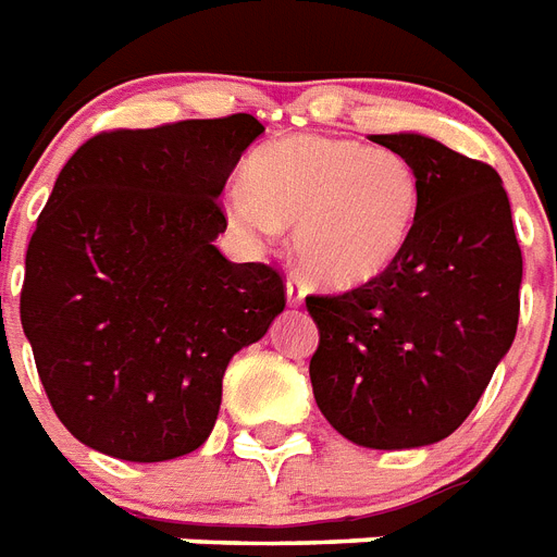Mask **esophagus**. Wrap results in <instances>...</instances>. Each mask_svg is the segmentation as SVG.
Returning a JSON list of instances; mask_svg holds the SVG:
<instances>
[{
	"instance_id": "esophagus-1",
	"label": "esophagus",
	"mask_w": 557,
	"mask_h": 557,
	"mask_svg": "<svg viewBox=\"0 0 557 557\" xmlns=\"http://www.w3.org/2000/svg\"><path fill=\"white\" fill-rule=\"evenodd\" d=\"M284 287H287V305L299 307L301 301H305V284H301L299 278H293V275H290Z\"/></svg>"
}]
</instances>
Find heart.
Listing matches in <instances>:
<instances>
[{"label":"heart","mask_w":557,"mask_h":557,"mask_svg":"<svg viewBox=\"0 0 557 557\" xmlns=\"http://www.w3.org/2000/svg\"><path fill=\"white\" fill-rule=\"evenodd\" d=\"M425 184L411 158L359 140L293 135L261 146L244 184L224 198L244 242H275L293 226V256L307 278L348 290L397 264L420 224Z\"/></svg>","instance_id":"b5f03b06"}]
</instances>
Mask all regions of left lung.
Segmentation results:
<instances>
[{
	"instance_id": "left-lung-1",
	"label": "left lung",
	"mask_w": 557,
	"mask_h": 557,
	"mask_svg": "<svg viewBox=\"0 0 557 557\" xmlns=\"http://www.w3.org/2000/svg\"><path fill=\"white\" fill-rule=\"evenodd\" d=\"M371 140L413 160L425 203L388 273L342 296H307L319 327L310 382L342 437L399 451L446 440L474 411L515 342L523 258L488 163L420 132Z\"/></svg>"
}]
</instances>
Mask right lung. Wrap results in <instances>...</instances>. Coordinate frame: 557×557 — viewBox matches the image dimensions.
<instances>
[{
	"label": "right lung",
	"instance_id": "add662e5",
	"mask_svg": "<svg viewBox=\"0 0 557 557\" xmlns=\"http://www.w3.org/2000/svg\"><path fill=\"white\" fill-rule=\"evenodd\" d=\"M252 114L102 132L62 166L30 235L22 331L65 429L128 462L207 443L230 359L284 310L282 275L233 264L221 193Z\"/></svg>",
	"mask_w": 557,
	"mask_h": 557
}]
</instances>
